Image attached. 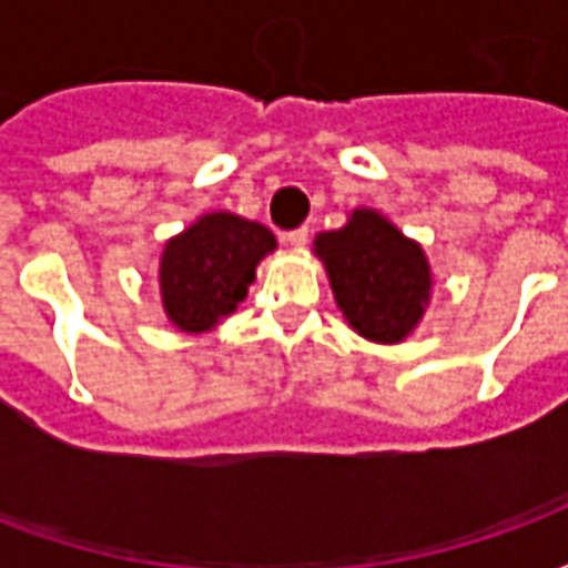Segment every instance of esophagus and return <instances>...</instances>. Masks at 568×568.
I'll return each instance as SVG.
<instances>
[{
	"instance_id": "34e87169",
	"label": "esophagus",
	"mask_w": 568,
	"mask_h": 568,
	"mask_svg": "<svg viewBox=\"0 0 568 568\" xmlns=\"http://www.w3.org/2000/svg\"><path fill=\"white\" fill-rule=\"evenodd\" d=\"M307 240H310V227H297V231H292V234H285V243H288L292 248H297V252L307 246Z\"/></svg>"
}]
</instances>
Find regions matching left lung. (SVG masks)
<instances>
[{
	"mask_svg": "<svg viewBox=\"0 0 568 568\" xmlns=\"http://www.w3.org/2000/svg\"><path fill=\"white\" fill-rule=\"evenodd\" d=\"M313 252L328 273L346 325L371 344H402L432 301V264L417 240L383 212L358 206L344 227L322 231Z\"/></svg>",
	"mask_w": 568,
	"mask_h": 568,
	"instance_id": "8db88e82",
	"label": "left lung"
}]
</instances>
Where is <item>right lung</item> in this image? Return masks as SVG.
<instances>
[{
	"label": "right lung",
	"mask_w": 568,
	"mask_h": 568,
	"mask_svg": "<svg viewBox=\"0 0 568 568\" xmlns=\"http://www.w3.org/2000/svg\"><path fill=\"white\" fill-rule=\"evenodd\" d=\"M276 236L234 212H203L163 243L158 285L166 320L179 332L206 334L231 316L255 283Z\"/></svg>",
	"instance_id": "right-lung-1"
}]
</instances>
